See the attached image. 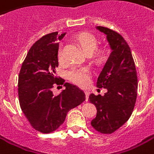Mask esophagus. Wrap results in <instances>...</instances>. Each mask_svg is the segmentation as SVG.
<instances>
[{"label": "esophagus", "instance_id": "obj_1", "mask_svg": "<svg viewBox=\"0 0 154 154\" xmlns=\"http://www.w3.org/2000/svg\"><path fill=\"white\" fill-rule=\"evenodd\" d=\"M84 93H85V95H86V99L88 100V95H89V91H88V90H85V91H84Z\"/></svg>", "mask_w": 154, "mask_h": 154}]
</instances>
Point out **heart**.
<instances>
[{"label":"heart","instance_id":"obj_1","mask_svg":"<svg viewBox=\"0 0 154 154\" xmlns=\"http://www.w3.org/2000/svg\"><path fill=\"white\" fill-rule=\"evenodd\" d=\"M77 42L82 46L84 51L90 54L96 49L98 46L97 38L91 33L88 32H82L77 35ZM58 60L60 63L65 62V55L63 53V47L60 46L58 53H57ZM106 54L104 49H98L94 53V58L97 61H102L106 59ZM67 77L70 81L74 82L75 84L84 87L86 86L90 79V72L85 67H72L67 72Z\"/></svg>","mask_w":154,"mask_h":154}]
</instances>
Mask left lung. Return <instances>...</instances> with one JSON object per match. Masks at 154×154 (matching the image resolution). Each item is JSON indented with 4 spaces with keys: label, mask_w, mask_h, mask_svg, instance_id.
<instances>
[{
    "label": "left lung",
    "mask_w": 154,
    "mask_h": 154,
    "mask_svg": "<svg viewBox=\"0 0 154 154\" xmlns=\"http://www.w3.org/2000/svg\"><path fill=\"white\" fill-rule=\"evenodd\" d=\"M106 35L112 53L99 75L96 86L107 89L101 96L91 94L88 100L95 106L97 114L91 121L94 130L112 134L130 119L137 96V74L132 54L123 36L112 29L97 26Z\"/></svg>",
    "instance_id": "obj_1"
}]
</instances>
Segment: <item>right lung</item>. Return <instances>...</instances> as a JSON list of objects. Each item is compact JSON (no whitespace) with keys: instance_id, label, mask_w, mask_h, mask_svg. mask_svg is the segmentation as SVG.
I'll return each instance as SVG.
<instances>
[{"instance_id":"obj_1","label":"right lung","mask_w":154,"mask_h":154,"mask_svg":"<svg viewBox=\"0 0 154 154\" xmlns=\"http://www.w3.org/2000/svg\"><path fill=\"white\" fill-rule=\"evenodd\" d=\"M66 33L52 32L35 42L28 52L19 75V105L35 130L48 134L56 130L66 119L70 110L85 100V94L77 86L56 76L59 66V41ZM66 89L53 95L54 85ZM62 88V87H61Z\"/></svg>"}]
</instances>
